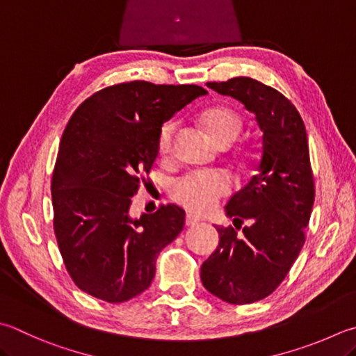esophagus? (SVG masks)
I'll return each mask as SVG.
<instances>
[{"label": "esophagus", "instance_id": "34e87169", "mask_svg": "<svg viewBox=\"0 0 356 356\" xmlns=\"http://www.w3.org/2000/svg\"><path fill=\"white\" fill-rule=\"evenodd\" d=\"M198 223H200V218L191 216V213L186 217V226H195V225H198Z\"/></svg>", "mask_w": 356, "mask_h": 356}]
</instances>
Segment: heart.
<instances>
[{"mask_svg":"<svg viewBox=\"0 0 356 356\" xmlns=\"http://www.w3.org/2000/svg\"><path fill=\"white\" fill-rule=\"evenodd\" d=\"M203 122L213 143L232 140L238 136L241 130V119L236 111L226 106H217L204 113ZM177 124L173 120L161 127L158 135L159 153H167L175 133ZM232 191V179L225 172L217 170H197L186 173L173 181L170 187L172 198L184 206L186 209L195 213H207L213 211L221 198L227 197Z\"/></svg>","mask_w":356,"mask_h":356,"instance_id":"obj_1","label":"heart"}]
</instances>
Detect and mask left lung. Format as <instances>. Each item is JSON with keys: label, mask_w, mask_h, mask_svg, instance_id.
Masks as SVG:
<instances>
[{"label": "left lung", "mask_w": 356, "mask_h": 356, "mask_svg": "<svg viewBox=\"0 0 356 356\" xmlns=\"http://www.w3.org/2000/svg\"><path fill=\"white\" fill-rule=\"evenodd\" d=\"M218 95L240 100L256 115L260 158L250 183L226 204V216L248 220L244 232L217 227L220 243L201 265V282L236 305L264 299L282 284L305 243L314 181L304 120L282 92L251 77L207 82Z\"/></svg>", "instance_id": "8db88e82"}]
</instances>
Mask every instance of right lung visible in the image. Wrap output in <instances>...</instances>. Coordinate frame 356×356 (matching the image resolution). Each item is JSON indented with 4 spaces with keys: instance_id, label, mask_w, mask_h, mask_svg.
<instances>
[{
    "instance_id": "1",
    "label": "right lung",
    "mask_w": 356,
    "mask_h": 356,
    "mask_svg": "<svg viewBox=\"0 0 356 356\" xmlns=\"http://www.w3.org/2000/svg\"><path fill=\"white\" fill-rule=\"evenodd\" d=\"M207 91L144 80L95 92L74 111L60 140L51 195L54 232L80 290L105 302L150 286L156 259L183 231L175 204L130 217L131 197L158 156L161 127Z\"/></svg>"
}]
</instances>
